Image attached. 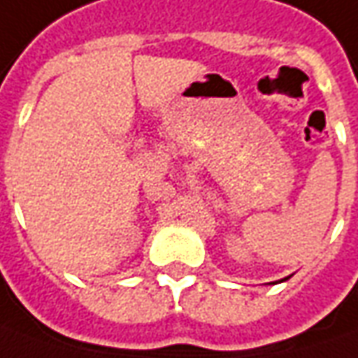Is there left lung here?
<instances>
[{
    "mask_svg": "<svg viewBox=\"0 0 358 358\" xmlns=\"http://www.w3.org/2000/svg\"><path fill=\"white\" fill-rule=\"evenodd\" d=\"M285 279H289V278H285ZM285 279H279V281H285Z\"/></svg>",
    "mask_w": 358,
    "mask_h": 358,
    "instance_id": "left-lung-1",
    "label": "left lung"
}]
</instances>
